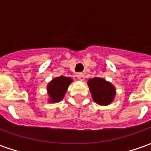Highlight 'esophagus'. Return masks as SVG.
<instances>
[{
	"mask_svg": "<svg viewBox=\"0 0 151 151\" xmlns=\"http://www.w3.org/2000/svg\"><path fill=\"white\" fill-rule=\"evenodd\" d=\"M77 78H78V80H80V81H84V74H83V73H78V74H77Z\"/></svg>",
	"mask_w": 151,
	"mask_h": 151,
	"instance_id": "1",
	"label": "esophagus"
}]
</instances>
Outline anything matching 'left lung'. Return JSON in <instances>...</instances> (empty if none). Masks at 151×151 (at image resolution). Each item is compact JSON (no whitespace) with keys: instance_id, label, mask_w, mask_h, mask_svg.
Wrapping results in <instances>:
<instances>
[{"instance_id":"left-lung-1","label":"left lung","mask_w":151,"mask_h":151,"mask_svg":"<svg viewBox=\"0 0 151 151\" xmlns=\"http://www.w3.org/2000/svg\"><path fill=\"white\" fill-rule=\"evenodd\" d=\"M93 101L101 106L110 105L115 99L116 88L111 82L105 79L94 77L87 81Z\"/></svg>"}]
</instances>
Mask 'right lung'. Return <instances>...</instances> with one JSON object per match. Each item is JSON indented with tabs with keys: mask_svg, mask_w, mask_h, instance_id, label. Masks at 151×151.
<instances>
[{
	"mask_svg": "<svg viewBox=\"0 0 151 151\" xmlns=\"http://www.w3.org/2000/svg\"><path fill=\"white\" fill-rule=\"evenodd\" d=\"M73 82V79L61 76L55 77L47 85L48 101L50 103H57L65 97L69 86Z\"/></svg>",
	"mask_w": 151,
	"mask_h": 151,
	"instance_id": "add662e5",
	"label": "right lung"
}]
</instances>
